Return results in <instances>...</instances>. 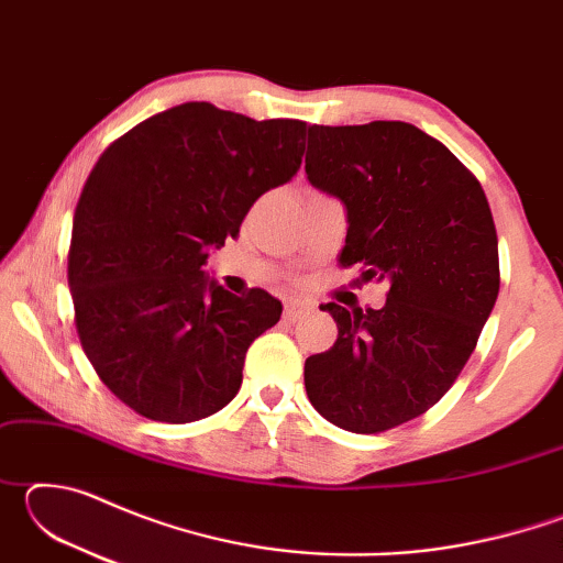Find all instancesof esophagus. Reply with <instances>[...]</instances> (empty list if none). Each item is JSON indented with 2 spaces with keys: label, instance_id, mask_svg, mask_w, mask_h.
I'll use <instances>...</instances> for the list:
<instances>
[{
  "label": "esophagus",
  "instance_id": "34e87169",
  "mask_svg": "<svg viewBox=\"0 0 563 563\" xmlns=\"http://www.w3.org/2000/svg\"><path fill=\"white\" fill-rule=\"evenodd\" d=\"M308 310H310V308H308V305H305V302L292 300V302L285 305V310H283V320H285V322H295V320H300Z\"/></svg>",
  "mask_w": 563,
  "mask_h": 563
}]
</instances>
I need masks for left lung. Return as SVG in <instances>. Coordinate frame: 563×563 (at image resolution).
Returning a JSON list of instances; mask_svg holds the SVG:
<instances>
[{
    "mask_svg": "<svg viewBox=\"0 0 563 563\" xmlns=\"http://www.w3.org/2000/svg\"><path fill=\"white\" fill-rule=\"evenodd\" d=\"M305 174L347 208L342 268L387 280L379 310L320 305L330 350L305 360L312 407L375 434L424 415L460 377L499 295L497 228L479 180L405 121L310 126Z\"/></svg>",
    "mask_w": 563,
    "mask_h": 563,
    "instance_id": "1",
    "label": "left lung"
}]
</instances>
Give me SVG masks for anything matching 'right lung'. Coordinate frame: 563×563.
<instances>
[{
	"label": "right lung",
	"instance_id": "obj_1",
	"mask_svg": "<svg viewBox=\"0 0 563 563\" xmlns=\"http://www.w3.org/2000/svg\"><path fill=\"white\" fill-rule=\"evenodd\" d=\"M305 131L188 101L93 166L71 225L74 320L101 383L136 415L196 422L241 389L245 352L283 305L261 288L228 292L203 265L265 190L298 174Z\"/></svg>",
	"mask_w": 563,
	"mask_h": 563
}]
</instances>
